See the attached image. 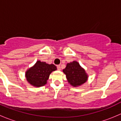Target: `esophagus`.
Listing matches in <instances>:
<instances>
[{
	"label": "esophagus",
	"mask_w": 121,
	"mask_h": 121,
	"mask_svg": "<svg viewBox=\"0 0 121 121\" xmlns=\"http://www.w3.org/2000/svg\"><path fill=\"white\" fill-rule=\"evenodd\" d=\"M57 69H58V70H61V66H60V65H58L57 66Z\"/></svg>",
	"instance_id": "1"
}]
</instances>
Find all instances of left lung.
I'll list each match as a JSON object with an SVG mask.
<instances>
[{"label":"left lung","instance_id":"8db88e82","mask_svg":"<svg viewBox=\"0 0 121 121\" xmlns=\"http://www.w3.org/2000/svg\"><path fill=\"white\" fill-rule=\"evenodd\" d=\"M66 75L68 83L74 87H78L87 81L88 75L85 70L77 61L67 63L63 70Z\"/></svg>","mask_w":121,"mask_h":121}]
</instances>
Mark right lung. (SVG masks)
<instances>
[{
	"instance_id": "1",
	"label": "right lung",
	"mask_w": 121,
	"mask_h": 121,
	"mask_svg": "<svg viewBox=\"0 0 121 121\" xmlns=\"http://www.w3.org/2000/svg\"><path fill=\"white\" fill-rule=\"evenodd\" d=\"M56 70L57 67L54 64L38 60L33 66L26 71L25 77L30 85L35 87H40L47 84L50 74Z\"/></svg>"
}]
</instances>
